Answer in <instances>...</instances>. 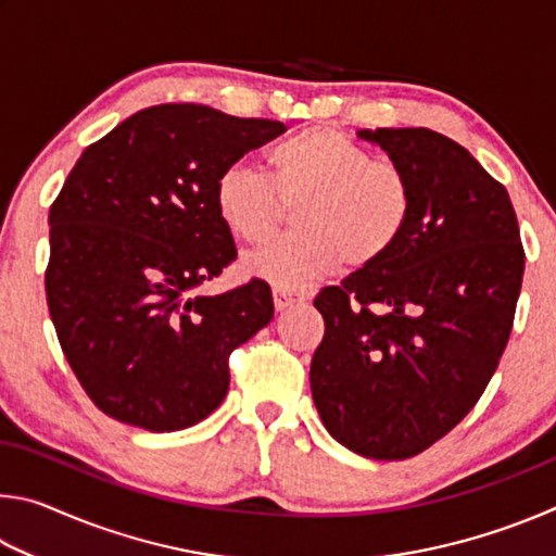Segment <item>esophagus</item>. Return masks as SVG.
<instances>
[{"label":"esophagus","instance_id":"1","mask_svg":"<svg viewBox=\"0 0 556 556\" xmlns=\"http://www.w3.org/2000/svg\"><path fill=\"white\" fill-rule=\"evenodd\" d=\"M271 296H275V306L279 308H289L291 304H296V301H304L306 296L304 294H296V291H289V289H279L275 287V291H271Z\"/></svg>","mask_w":556,"mask_h":556}]
</instances>
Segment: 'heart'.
I'll list each match as a JSON object with an SVG mask.
<instances>
[{
    "label": "heart",
    "mask_w": 556,
    "mask_h": 556,
    "mask_svg": "<svg viewBox=\"0 0 556 556\" xmlns=\"http://www.w3.org/2000/svg\"><path fill=\"white\" fill-rule=\"evenodd\" d=\"M271 174L230 164L215 178V213L235 238L262 242L296 205V232L244 260L250 275L279 289H304L345 265L380 262L407 228L414 195L400 166L333 129H306L269 149Z\"/></svg>",
    "instance_id": "b5f03b06"
}]
</instances>
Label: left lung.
<instances>
[{"label":"left lung","instance_id":"obj_1","mask_svg":"<svg viewBox=\"0 0 556 556\" xmlns=\"http://www.w3.org/2000/svg\"><path fill=\"white\" fill-rule=\"evenodd\" d=\"M412 184L400 242L318 291L312 394L338 444L402 460L481 400L513 331L525 250L505 186L439 131L361 129Z\"/></svg>","mask_w":556,"mask_h":556}]
</instances>
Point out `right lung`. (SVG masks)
<instances>
[{"label": "right lung", "instance_id": "obj_1", "mask_svg": "<svg viewBox=\"0 0 556 556\" xmlns=\"http://www.w3.org/2000/svg\"><path fill=\"white\" fill-rule=\"evenodd\" d=\"M287 127L168 102L90 144L49 213L46 301L75 378L108 417L199 425L230 388L228 357L275 316L269 285L203 296L238 257L215 213L225 166Z\"/></svg>", "mask_w": 556, "mask_h": 556}]
</instances>
